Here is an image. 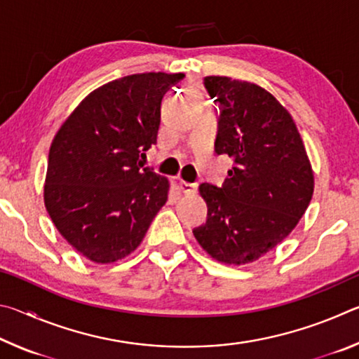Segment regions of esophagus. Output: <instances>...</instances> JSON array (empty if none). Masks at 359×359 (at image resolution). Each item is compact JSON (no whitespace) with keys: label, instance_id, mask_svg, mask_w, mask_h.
I'll list each match as a JSON object with an SVG mask.
<instances>
[{"label":"esophagus","instance_id":"esophagus-1","mask_svg":"<svg viewBox=\"0 0 359 359\" xmlns=\"http://www.w3.org/2000/svg\"><path fill=\"white\" fill-rule=\"evenodd\" d=\"M177 187H179V190L184 193V194H194V193H196V190H198L196 185L188 184V182H184V180H179Z\"/></svg>","mask_w":359,"mask_h":359}]
</instances>
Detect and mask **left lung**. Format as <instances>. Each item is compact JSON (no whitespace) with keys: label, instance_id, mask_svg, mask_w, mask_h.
Masks as SVG:
<instances>
[{"label":"left lung","instance_id":"left-lung-1","mask_svg":"<svg viewBox=\"0 0 359 359\" xmlns=\"http://www.w3.org/2000/svg\"><path fill=\"white\" fill-rule=\"evenodd\" d=\"M220 102L215 151L234 160L222 188L199 187L208 222L193 234L212 258L242 266L264 257L299 223L313 194V171L290 112L257 83L209 76Z\"/></svg>","mask_w":359,"mask_h":359}]
</instances>
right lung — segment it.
Wrapping results in <instances>:
<instances>
[{"label": "right lung", "mask_w": 359, "mask_h": 359, "mask_svg": "<svg viewBox=\"0 0 359 359\" xmlns=\"http://www.w3.org/2000/svg\"><path fill=\"white\" fill-rule=\"evenodd\" d=\"M185 74L144 72L85 96L48 151L44 204L68 244L98 264L141 245L168 201L169 180L139 158L156 144L163 95Z\"/></svg>", "instance_id": "right-lung-1"}]
</instances>
